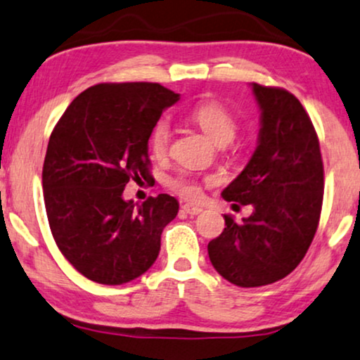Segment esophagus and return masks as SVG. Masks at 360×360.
Returning a JSON list of instances; mask_svg holds the SVG:
<instances>
[{
	"label": "esophagus",
	"mask_w": 360,
	"mask_h": 360,
	"mask_svg": "<svg viewBox=\"0 0 360 360\" xmlns=\"http://www.w3.org/2000/svg\"><path fill=\"white\" fill-rule=\"evenodd\" d=\"M181 210H183V213H186V214L196 216V214L201 213L202 207L201 206H194V205H184L183 207H181Z\"/></svg>",
	"instance_id": "esophagus-1"
}]
</instances>
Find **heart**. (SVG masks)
Wrapping results in <instances>:
<instances>
[{"mask_svg": "<svg viewBox=\"0 0 360 360\" xmlns=\"http://www.w3.org/2000/svg\"><path fill=\"white\" fill-rule=\"evenodd\" d=\"M191 120L206 134L216 146H226L238 132V119L226 107L218 102H202L191 112ZM171 125L159 120L149 136V149L154 158H166L171 149ZM167 186L184 199H198L201 196V186L189 174H177L167 179Z\"/></svg>", "mask_w": 360, "mask_h": 360, "instance_id": "obj_1", "label": "heart"}]
</instances>
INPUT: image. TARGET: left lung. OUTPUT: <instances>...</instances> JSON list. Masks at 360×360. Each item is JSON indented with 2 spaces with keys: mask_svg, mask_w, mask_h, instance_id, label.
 Returning a JSON list of instances; mask_svg holds the SVG:
<instances>
[{
  "mask_svg": "<svg viewBox=\"0 0 360 360\" xmlns=\"http://www.w3.org/2000/svg\"><path fill=\"white\" fill-rule=\"evenodd\" d=\"M251 90L262 112L258 144L221 196L251 205L253 213L240 223L224 214L226 228L207 245L214 270L243 288L295 270L317 231L323 199L322 154L309 114L287 90L258 84Z\"/></svg>",
  "mask_w": 360,
  "mask_h": 360,
  "instance_id": "obj_1",
  "label": "left lung"
}]
</instances>
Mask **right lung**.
<instances>
[{"mask_svg":"<svg viewBox=\"0 0 360 360\" xmlns=\"http://www.w3.org/2000/svg\"><path fill=\"white\" fill-rule=\"evenodd\" d=\"M179 94L149 82L98 84L60 117L43 162V198L55 243L77 271L122 285L154 265L179 202L169 194L125 201L129 181H150L149 136Z\"/></svg>","mask_w":360,"mask_h":360,"instance_id":"1","label":"right lung"}]
</instances>
